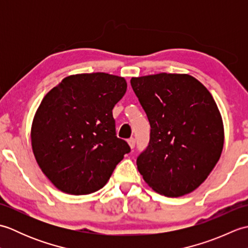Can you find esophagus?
<instances>
[{"mask_svg":"<svg viewBox=\"0 0 248 248\" xmlns=\"http://www.w3.org/2000/svg\"><path fill=\"white\" fill-rule=\"evenodd\" d=\"M128 144H129V146H130V148L133 149L134 146H135V140H134V139H130V140H128Z\"/></svg>","mask_w":248,"mask_h":248,"instance_id":"34e87169","label":"esophagus"}]
</instances>
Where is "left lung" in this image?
Wrapping results in <instances>:
<instances>
[{
  "label": "left lung",
  "instance_id": "1",
  "mask_svg": "<svg viewBox=\"0 0 248 248\" xmlns=\"http://www.w3.org/2000/svg\"><path fill=\"white\" fill-rule=\"evenodd\" d=\"M131 86L151 127L149 145L136 160L144 181L167 197L192 193L224 147L223 119L212 94L186 73L132 78Z\"/></svg>",
  "mask_w": 248,
  "mask_h": 248
}]
</instances>
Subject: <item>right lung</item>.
Segmentation results:
<instances>
[{"mask_svg": "<svg viewBox=\"0 0 248 248\" xmlns=\"http://www.w3.org/2000/svg\"><path fill=\"white\" fill-rule=\"evenodd\" d=\"M125 92L123 77L78 73L62 78L44 97L31 123V149L40 170L60 191H98L130 152L116 136L112 113Z\"/></svg>", "mask_w": 248, "mask_h": 248, "instance_id": "obj_1", "label": "right lung"}]
</instances>
